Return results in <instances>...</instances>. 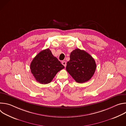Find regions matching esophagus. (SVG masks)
<instances>
[{
	"label": "esophagus",
	"instance_id": "obj_1",
	"mask_svg": "<svg viewBox=\"0 0 126 126\" xmlns=\"http://www.w3.org/2000/svg\"><path fill=\"white\" fill-rule=\"evenodd\" d=\"M62 64H63L65 67L66 66V61H62Z\"/></svg>",
	"mask_w": 126,
	"mask_h": 126
}]
</instances>
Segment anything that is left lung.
Returning <instances> with one entry per match:
<instances>
[{"instance_id":"left-lung-1","label":"left lung","mask_w":126,"mask_h":126,"mask_svg":"<svg viewBox=\"0 0 126 126\" xmlns=\"http://www.w3.org/2000/svg\"><path fill=\"white\" fill-rule=\"evenodd\" d=\"M70 58L66 69L76 82L83 83L92 78L96 69V64L89 54L77 48L71 53Z\"/></svg>"}]
</instances>
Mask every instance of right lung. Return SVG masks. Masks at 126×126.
<instances>
[{
	"label": "right lung",
	"instance_id": "add662e5",
	"mask_svg": "<svg viewBox=\"0 0 126 126\" xmlns=\"http://www.w3.org/2000/svg\"><path fill=\"white\" fill-rule=\"evenodd\" d=\"M64 68L48 48L39 52L30 64L31 72L35 80L42 84L50 83L58 72Z\"/></svg>",
	"mask_w": 126,
	"mask_h": 126
}]
</instances>
